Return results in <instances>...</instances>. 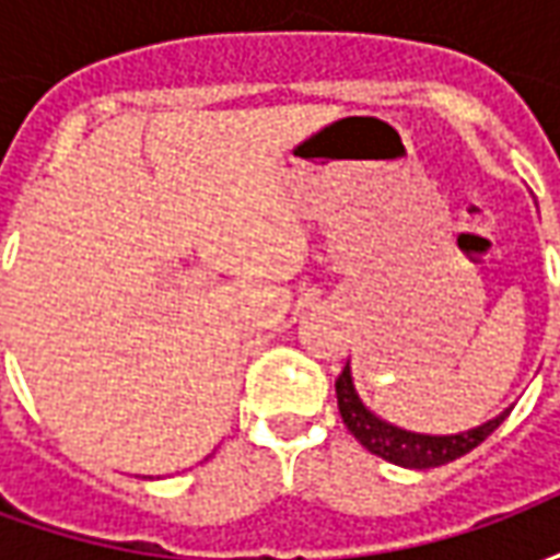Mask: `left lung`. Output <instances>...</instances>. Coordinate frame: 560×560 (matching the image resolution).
<instances>
[{
	"label": "left lung",
	"mask_w": 560,
	"mask_h": 560,
	"mask_svg": "<svg viewBox=\"0 0 560 560\" xmlns=\"http://www.w3.org/2000/svg\"><path fill=\"white\" fill-rule=\"evenodd\" d=\"M336 399H339V413L348 432L360 441V444L375 453V456L387 458L393 465H401V468H438V465H446L453 458L465 456L474 446H480L489 434L506 420L504 413H498L494 420L482 422L477 429H468V432L458 434H420L408 432V429H399L393 422L381 420L377 413H372L360 399V393L353 387L351 377V363L341 369V375L336 377Z\"/></svg>",
	"instance_id": "left-lung-1"
}]
</instances>
